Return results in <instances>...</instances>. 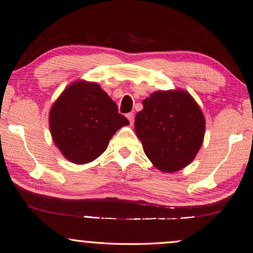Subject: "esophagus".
<instances>
[{"label": "esophagus", "mask_w": 253, "mask_h": 253, "mask_svg": "<svg viewBox=\"0 0 253 253\" xmlns=\"http://www.w3.org/2000/svg\"><path fill=\"white\" fill-rule=\"evenodd\" d=\"M126 118H127V120H129L130 124L132 126V124H133V121H134V114L133 113H127Z\"/></svg>", "instance_id": "1"}]
</instances>
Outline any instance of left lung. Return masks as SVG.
Returning a JSON list of instances; mask_svg holds the SVG:
<instances>
[{
    "label": "left lung",
    "instance_id": "8db88e82",
    "mask_svg": "<svg viewBox=\"0 0 253 253\" xmlns=\"http://www.w3.org/2000/svg\"><path fill=\"white\" fill-rule=\"evenodd\" d=\"M134 131L156 168L175 172L195 158L204 140L205 119L186 90H157L143 99Z\"/></svg>",
    "mask_w": 253,
    "mask_h": 253
}]
</instances>
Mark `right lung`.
I'll list each match as a JSON object with an SVG mask.
<instances>
[{
	"instance_id": "add662e5",
	"label": "right lung",
	"mask_w": 253,
	"mask_h": 253,
	"mask_svg": "<svg viewBox=\"0 0 253 253\" xmlns=\"http://www.w3.org/2000/svg\"><path fill=\"white\" fill-rule=\"evenodd\" d=\"M129 121L96 83L70 84L51 106L52 140L66 159L88 164L106 150L112 136Z\"/></svg>"
}]
</instances>
